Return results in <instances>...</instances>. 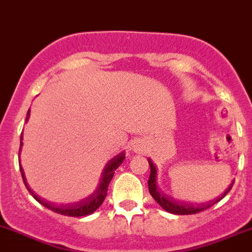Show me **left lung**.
<instances>
[{
    "mask_svg": "<svg viewBox=\"0 0 252 252\" xmlns=\"http://www.w3.org/2000/svg\"><path fill=\"white\" fill-rule=\"evenodd\" d=\"M148 162H149V166H150V176H149V180H148V187H149L150 195L154 198V200L157 201V203L159 204L160 206H161L162 209L165 210V211L171 212V214H175V215L198 214V212L204 211V210L209 209V207H211L212 205L219 203V201L221 200L222 198H224V196L227 195L228 191L232 189L233 183H234V181H233L232 184L228 187L227 190H225L224 193H223L222 195L220 196V198L215 199V200L209 201L207 204H201L200 206L194 207V205L177 203V201L172 200V199L167 198V196H165L164 194L160 193V191L158 190V186H157V167H155V165L153 164V161L150 159H148Z\"/></svg>",
    "mask_w": 252,
    "mask_h": 252,
    "instance_id": "1",
    "label": "left lung"
}]
</instances>
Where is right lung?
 I'll list each match as a JSON object with an SVG mask.
<instances>
[{"label": "right lung", "mask_w": 252, "mask_h": 252, "mask_svg": "<svg viewBox=\"0 0 252 252\" xmlns=\"http://www.w3.org/2000/svg\"><path fill=\"white\" fill-rule=\"evenodd\" d=\"M29 115H30V110L28 111L27 114V120L29 119ZM22 139H23V132H22V136H20V141H22ZM22 145H23V142H20V149H22ZM20 149H19V154H20ZM125 155H126L125 152L120 153V154L114 157L113 159L105 165L104 170H103L102 172V180H100L99 184H98L97 189H95L90 196H87V198L84 199V200L79 201V203L62 205V206H58V205H54L51 203H46V201L41 200L36 194H33V191L31 190L29 187H28V183H27V180H25V176H24V172H23L22 166L19 165V167H20V173H22L23 181H24L25 183V187H27L29 193L38 201V203L43 205L45 207H47V209L52 210V211L57 212V214H61V215H64V216H70V217H81V216H86V215H90L92 214V212H94L95 210L103 204V201H104L105 196H107L108 194L109 183H110L116 168H118L119 166L121 165V162L125 160Z\"/></svg>", "instance_id": "1"}]
</instances>
